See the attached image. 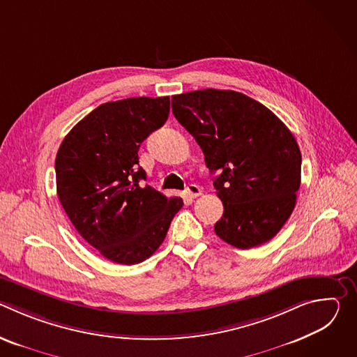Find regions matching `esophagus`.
I'll list each match as a JSON object with an SVG mask.
<instances>
[{"label":"esophagus","instance_id":"34e87169","mask_svg":"<svg viewBox=\"0 0 357 357\" xmlns=\"http://www.w3.org/2000/svg\"><path fill=\"white\" fill-rule=\"evenodd\" d=\"M186 195H188L190 199H195V197H197V196L202 195V190H200V188H199L197 185L190 183V185H188V188H186Z\"/></svg>","mask_w":357,"mask_h":357}]
</instances>
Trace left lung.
Wrapping results in <instances>:
<instances>
[{"label":"left lung","mask_w":357,"mask_h":357,"mask_svg":"<svg viewBox=\"0 0 357 357\" xmlns=\"http://www.w3.org/2000/svg\"><path fill=\"white\" fill-rule=\"evenodd\" d=\"M172 113L196 139L223 202L215 233L237 248L271 240L291 216L301 185V151L266 106L233 90L172 96Z\"/></svg>","instance_id":"8db88e82"}]
</instances>
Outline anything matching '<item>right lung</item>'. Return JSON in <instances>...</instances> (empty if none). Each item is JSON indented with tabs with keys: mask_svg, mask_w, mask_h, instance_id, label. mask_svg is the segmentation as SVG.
Returning a JSON list of instances; mask_svg holds the SVG:
<instances>
[{
	"mask_svg": "<svg viewBox=\"0 0 357 357\" xmlns=\"http://www.w3.org/2000/svg\"><path fill=\"white\" fill-rule=\"evenodd\" d=\"M169 97L110 101L80 120L62 141L56 192L79 234L107 260L132 266L162 244L181 197L148 185L138 164L141 142L162 127Z\"/></svg>",
	"mask_w": 357,
	"mask_h": 357,
	"instance_id": "obj_1",
	"label": "right lung"
}]
</instances>
